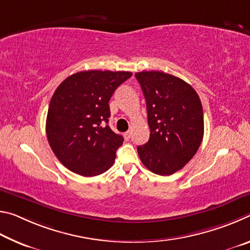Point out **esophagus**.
<instances>
[{"mask_svg":"<svg viewBox=\"0 0 250 250\" xmlns=\"http://www.w3.org/2000/svg\"><path fill=\"white\" fill-rule=\"evenodd\" d=\"M124 135H125V140H129V139L131 138V131H126V132Z\"/></svg>","mask_w":250,"mask_h":250,"instance_id":"34e87169","label":"esophagus"}]
</instances>
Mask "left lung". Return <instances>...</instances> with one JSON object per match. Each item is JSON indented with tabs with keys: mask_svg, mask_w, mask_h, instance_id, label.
<instances>
[{
	"mask_svg": "<svg viewBox=\"0 0 250 250\" xmlns=\"http://www.w3.org/2000/svg\"><path fill=\"white\" fill-rule=\"evenodd\" d=\"M145 95L150 138L138 146L141 162L151 172L171 175L200 147L204 134L203 107L194 88L162 71L135 74Z\"/></svg>",
	"mask_w": 250,
	"mask_h": 250,
	"instance_id": "obj_1",
	"label": "left lung"
}]
</instances>
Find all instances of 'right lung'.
Here are the masks:
<instances>
[{
    "mask_svg": "<svg viewBox=\"0 0 250 250\" xmlns=\"http://www.w3.org/2000/svg\"><path fill=\"white\" fill-rule=\"evenodd\" d=\"M131 76L130 71H79L55 90L46 134L54 154L70 171L96 176L112 167L124 138L108 125V103Z\"/></svg>",
    "mask_w": 250,
    "mask_h": 250,
    "instance_id": "right-lung-1",
    "label": "right lung"
}]
</instances>
